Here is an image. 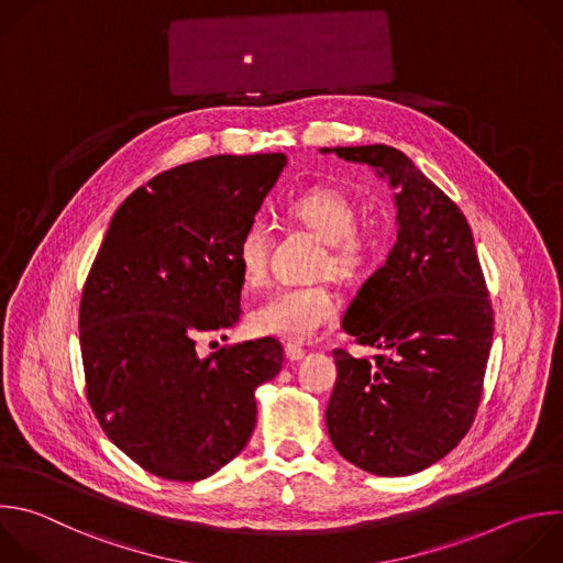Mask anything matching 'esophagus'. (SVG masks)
<instances>
[{
  "label": "esophagus",
  "mask_w": 563,
  "mask_h": 563,
  "mask_svg": "<svg viewBox=\"0 0 563 563\" xmlns=\"http://www.w3.org/2000/svg\"><path fill=\"white\" fill-rule=\"evenodd\" d=\"M285 355H287L289 362H300V360L307 355V351L300 349L298 344H287V346H285Z\"/></svg>",
  "instance_id": "1"
}]
</instances>
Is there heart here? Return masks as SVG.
I'll use <instances>...</instances> for the list:
<instances>
[{
	"label": "heart",
	"mask_w": 563,
	"mask_h": 563,
	"mask_svg": "<svg viewBox=\"0 0 563 563\" xmlns=\"http://www.w3.org/2000/svg\"><path fill=\"white\" fill-rule=\"evenodd\" d=\"M294 221L327 243L322 272L340 280L360 278L373 256L376 241L355 230V206L331 187H313L287 203ZM269 256V228L252 221L236 243V263L247 285L263 283ZM340 302L327 287H285L256 305L250 313V329L256 335L289 342H309L338 320Z\"/></svg>",
	"instance_id": "obj_1"
}]
</instances>
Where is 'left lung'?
<instances>
[{
	"label": "left lung",
	"mask_w": 563,
	"mask_h": 563,
	"mask_svg": "<svg viewBox=\"0 0 563 563\" xmlns=\"http://www.w3.org/2000/svg\"><path fill=\"white\" fill-rule=\"evenodd\" d=\"M368 165L394 190L396 245L349 302L342 329L376 346L335 349L327 431L353 466L413 475L449 455L473 424L493 344V309L471 228L416 163L389 145L320 147Z\"/></svg>",
	"instance_id": "obj_1"
}]
</instances>
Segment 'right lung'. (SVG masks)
<instances>
[{
  "mask_svg": "<svg viewBox=\"0 0 563 563\" xmlns=\"http://www.w3.org/2000/svg\"><path fill=\"white\" fill-rule=\"evenodd\" d=\"M285 165L272 152L172 167L108 225L79 309L86 396L108 440L152 475L206 479L254 433V394L278 376L280 342L201 357L197 340L239 322L236 243Z\"/></svg>",
  "mask_w": 563,
  "mask_h": 563,
  "instance_id": "add662e5",
  "label": "right lung"
}]
</instances>
